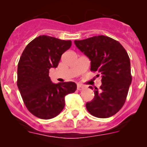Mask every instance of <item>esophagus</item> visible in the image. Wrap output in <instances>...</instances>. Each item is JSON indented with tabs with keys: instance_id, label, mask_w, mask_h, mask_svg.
<instances>
[{
	"instance_id": "obj_1",
	"label": "esophagus",
	"mask_w": 147,
	"mask_h": 147,
	"mask_svg": "<svg viewBox=\"0 0 147 147\" xmlns=\"http://www.w3.org/2000/svg\"><path fill=\"white\" fill-rule=\"evenodd\" d=\"M83 88H84V87H83L82 85H81V84H78V90H80H80H82Z\"/></svg>"
}]
</instances>
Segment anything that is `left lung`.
I'll return each mask as SVG.
<instances>
[{
	"label": "left lung",
	"mask_w": 147,
	"mask_h": 147,
	"mask_svg": "<svg viewBox=\"0 0 147 147\" xmlns=\"http://www.w3.org/2000/svg\"><path fill=\"white\" fill-rule=\"evenodd\" d=\"M75 44L91 61L90 70L102 76V85L94 88V99L86 104L87 111L98 118L113 116L125 103L131 82L127 51L118 41L105 35L75 40Z\"/></svg>",
	"instance_id": "obj_1"
}]
</instances>
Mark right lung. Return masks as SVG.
Listing matches in <instances>:
<instances>
[{
    "label": "right lung",
    "mask_w": 147,
    "mask_h": 147,
    "mask_svg": "<svg viewBox=\"0 0 147 147\" xmlns=\"http://www.w3.org/2000/svg\"><path fill=\"white\" fill-rule=\"evenodd\" d=\"M71 45V40L40 35L28 43L20 56L18 87L28 111L40 119L57 116L65 107V95L77 90L75 82L54 84L49 77L50 68L57 67Z\"/></svg>",
    "instance_id": "right-lung-1"
}]
</instances>
